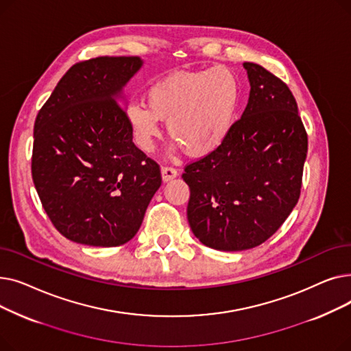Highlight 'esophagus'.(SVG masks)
<instances>
[{
    "label": "esophagus",
    "instance_id": "esophagus-1",
    "mask_svg": "<svg viewBox=\"0 0 351 351\" xmlns=\"http://www.w3.org/2000/svg\"><path fill=\"white\" fill-rule=\"evenodd\" d=\"M160 175L163 182H169L178 176V171L173 168H169V166H165V168L160 169Z\"/></svg>",
    "mask_w": 351,
    "mask_h": 351
}]
</instances>
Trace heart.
I'll use <instances>...</instances> for the list:
<instances>
[{"instance_id": "1", "label": "heart", "mask_w": 351, "mask_h": 351, "mask_svg": "<svg viewBox=\"0 0 351 351\" xmlns=\"http://www.w3.org/2000/svg\"><path fill=\"white\" fill-rule=\"evenodd\" d=\"M241 101V81L226 66L179 71L147 88L146 105L129 104L126 118L142 151H152L160 121H168V134L183 154L202 159L229 138Z\"/></svg>"}]
</instances>
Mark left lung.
I'll list each match as a JSON object with an SVG mask.
<instances>
[{
	"label": "left lung",
	"mask_w": 351,
	"mask_h": 351,
	"mask_svg": "<svg viewBox=\"0 0 351 351\" xmlns=\"http://www.w3.org/2000/svg\"><path fill=\"white\" fill-rule=\"evenodd\" d=\"M250 84L242 118L212 155L188 165V222L200 243L239 252L266 242L296 206L307 134L287 85L245 62Z\"/></svg>",
	"instance_id": "1"
}]
</instances>
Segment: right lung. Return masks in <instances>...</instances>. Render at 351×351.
Segmentation results:
<instances>
[{
	"label": "right lung",
	"instance_id": "1",
	"mask_svg": "<svg viewBox=\"0 0 351 351\" xmlns=\"http://www.w3.org/2000/svg\"><path fill=\"white\" fill-rule=\"evenodd\" d=\"M143 61L99 57L71 66L34 125L32 180L69 241L121 246L136 234L159 189V165L132 142L123 89Z\"/></svg>",
	"mask_w": 351,
	"mask_h": 351
}]
</instances>
